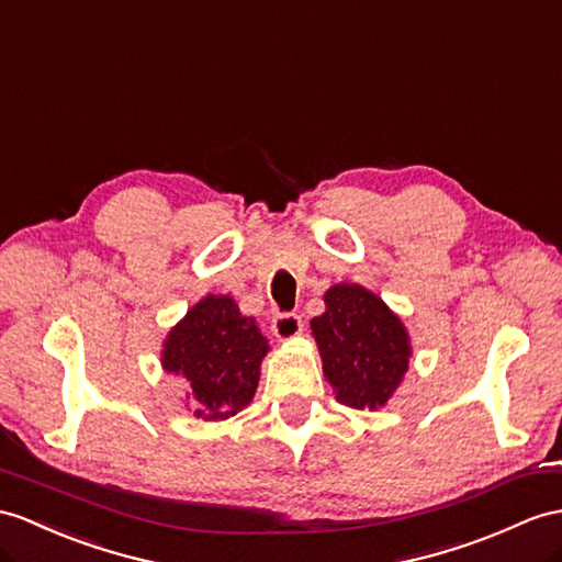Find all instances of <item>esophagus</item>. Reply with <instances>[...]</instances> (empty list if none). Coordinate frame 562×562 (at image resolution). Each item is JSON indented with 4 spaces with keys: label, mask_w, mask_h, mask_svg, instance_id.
I'll list each match as a JSON object with an SVG mask.
<instances>
[{
    "label": "esophagus",
    "mask_w": 562,
    "mask_h": 562,
    "mask_svg": "<svg viewBox=\"0 0 562 562\" xmlns=\"http://www.w3.org/2000/svg\"><path fill=\"white\" fill-rule=\"evenodd\" d=\"M271 331L279 340H293L303 334V319L297 314H277L271 322Z\"/></svg>",
    "instance_id": "34e87169"
}]
</instances>
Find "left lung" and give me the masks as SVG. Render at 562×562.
<instances>
[{"label":"left lung","instance_id":"left-lung-1","mask_svg":"<svg viewBox=\"0 0 562 562\" xmlns=\"http://www.w3.org/2000/svg\"><path fill=\"white\" fill-rule=\"evenodd\" d=\"M326 310L310 322L324 376L336 401L355 409L384 407L403 384L413 344L403 319L360 283H336Z\"/></svg>","mask_w":562,"mask_h":562}]
</instances>
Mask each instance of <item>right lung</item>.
<instances>
[{
	"label": "right lung",
	"instance_id": "obj_1",
	"mask_svg": "<svg viewBox=\"0 0 562 562\" xmlns=\"http://www.w3.org/2000/svg\"><path fill=\"white\" fill-rule=\"evenodd\" d=\"M269 340L231 295H204L169 328L161 369L186 384V407L202 422H224L255 398Z\"/></svg>",
	"mask_w": 562,
	"mask_h": 562
}]
</instances>
